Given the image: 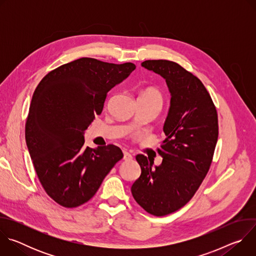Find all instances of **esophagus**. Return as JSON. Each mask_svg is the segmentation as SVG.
<instances>
[{"label":"esophagus","mask_w":256,"mask_h":256,"mask_svg":"<svg viewBox=\"0 0 256 256\" xmlns=\"http://www.w3.org/2000/svg\"><path fill=\"white\" fill-rule=\"evenodd\" d=\"M132 159V156L128 151H124V161H130Z\"/></svg>","instance_id":"34e87169"}]
</instances>
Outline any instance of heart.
<instances>
[{"label":"heart","instance_id":"1","mask_svg":"<svg viewBox=\"0 0 256 256\" xmlns=\"http://www.w3.org/2000/svg\"><path fill=\"white\" fill-rule=\"evenodd\" d=\"M138 98H149V99H154L159 102H163V97L162 94L155 88H147L144 89L138 96Z\"/></svg>","mask_w":256,"mask_h":256}]
</instances>
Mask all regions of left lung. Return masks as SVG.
<instances>
[{"mask_svg":"<svg viewBox=\"0 0 256 256\" xmlns=\"http://www.w3.org/2000/svg\"><path fill=\"white\" fill-rule=\"evenodd\" d=\"M142 66L165 79L171 100L158 149L162 163L153 168L154 161L136 155L142 173L130 190L146 212L162 216L186 206L204 179L218 140V114L202 81L180 64L149 60Z\"/></svg>","mask_w":256,"mask_h":256,"instance_id":"8db88e82","label":"left lung"}]
</instances>
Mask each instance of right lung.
<instances>
[{
  "instance_id": "add662e5",
  "label": "right lung",
  "mask_w": 256,
  "mask_h": 256,
  "mask_svg": "<svg viewBox=\"0 0 256 256\" xmlns=\"http://www.w3.org/2000/svg\"><path fill=\"white\" fill-rule=\"evenodd\" d=\"M134 68L132 62L82 58L52 70L36 87L25 124L26 144L42 188L58 204L87 202L124 157L114 144L85 147L84 132L102 112L108 91Z\"/></svg>"
}]
</instances>
